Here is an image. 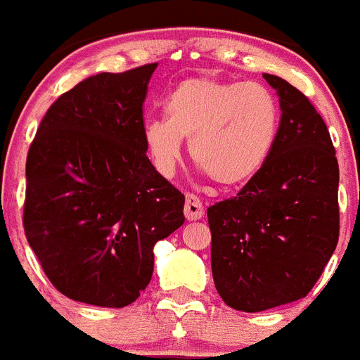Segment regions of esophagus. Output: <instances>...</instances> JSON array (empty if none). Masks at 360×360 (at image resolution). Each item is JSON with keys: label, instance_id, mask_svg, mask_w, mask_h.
<instances>
[{"label": "esophagus", "instance_id": "1", "mask_svg": "<svg viewBox=\"0 0 360 360\" xmlns=\"http://www.w3.org/2000/svg\"><path fill=\"white\" fill-rule=\"evenodd\" d=\"M185 219L187 220H199L202 215H205V208H202L199 198H195L194 194L185 195Z\"/></svg>", "mask_w": 360, "mask_h": 360}]
</instances>
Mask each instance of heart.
<instances>
[{"instance_id":"heart-1","label":"heart","mask_w":360,"mask_h":360,"mask_svg":"<svg viewBox=\"0 0 360 360\" xmlns=\"http://www.w3.org/2000/svg\"><path fill=\"white\" fill-rule=\"evenodd\" d=\"M166 115L143 131L154 168L172 176L184 140H191L194 165L222 187L247 184L264 168L282 122L278 99L266 85L210 77L181 80L166 99Z\"/></svg>"}]
</instances>
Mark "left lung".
Returning <instances> with one entry per match:
<instances>
[{
  "label": "left lung",
  "instance_id": "1",
  "mask_svg": "<svg viewBox=\"0 0 360 360\" xmlns=\"http://www.w3.org/2000/svg\"><path fill=\"white\" fill-rule=\"evenodd\" d=\"M262 77L282 110L275 150L234 198L208 208L215 289L247 313L304 297L340 236V169L326 122L294 85Z\"/></svg>",
  "mask_w": 360,
  "mask_h": 360
}]
</instances>
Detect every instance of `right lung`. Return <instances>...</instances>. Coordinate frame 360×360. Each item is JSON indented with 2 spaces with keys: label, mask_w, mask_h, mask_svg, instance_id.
Listing matches in <instances>:
<instances>
[{
  "label": "right lung",
  "mask_w": 360,
  "mask_h": 360,
  "mask_svg": "<svg viewBox=\"0 0 360 360\" xmlns=\"http://www.w3.org/2000/svg\"><path fill=\"white\" fill-rule=\"evenodd\" d=\"M158 63L85 78L49 108L26 162L24 231L52 285L124 308L154 273V245L185 198L147 158L143 101Z\"/></svg>",
  "instance_id": "obj_1"
}]
</instances>
